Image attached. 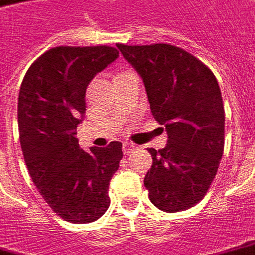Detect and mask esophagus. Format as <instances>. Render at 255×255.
Returning a JSON list of instances; mask_svg holds the SVG:
<instances>
[{
	"label": "esophagus",
	"mask_w": 255,
	"mask_h": 255,
	"mask_svg": "<svg viewBox=\"0 0 255 255\" xmlns=\"http://www.w3.org/2000/svg\"><path fill=\"white\" fill-rule=\"evenodd\" d=\"M122 149H124V152L128 155V153H131L133 150L137 149V145L133 144V142H128V141H126V142H124V145H122Z\"/></svg>",
	"instance_id": "1"
}]
</instances>
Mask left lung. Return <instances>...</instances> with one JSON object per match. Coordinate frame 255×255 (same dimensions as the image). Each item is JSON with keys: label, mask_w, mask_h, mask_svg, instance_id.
I'll return each instance as SVG.
<instances>
[{"label": "left lung", "mask_w": 255, "mask_h": 255, "mask_svg": "<svg viewBox=\"0 0 255 255\" xmlns=\"http://www.w3.org/2000/svg\"><path fill=\"white\" fill-rule=\"evenodd\" d=\"M117 47L140 74L150 113L168 135L164 148L148 149L152 166L144 185L150 202L168 213L186 211L204 198L222 160L226 117L219 83L175 46Z\"/></svg>", "instance_id": "obj_1"}]
</instances>
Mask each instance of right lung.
Listing matches in <instances>:
<instances>
[{"label":"right lung","instance_id":"right-lung-1","mask_svg":"<svg viewBox=\"0 0 255 255\" xmlns=\"http://www.w3.org/2000/svg\"><path fill=\"white\" fill-rule=\"evenodd\" d=\"M118 57L110 46L54 47L29 66L20 87L24 160L44 201L66 222L92 223L110 206V181L124 156L122 142L83 150L76 129L87 110L91 80Z\"/></svg>","mask_w":255,"mask_h":255}]
</instances>
